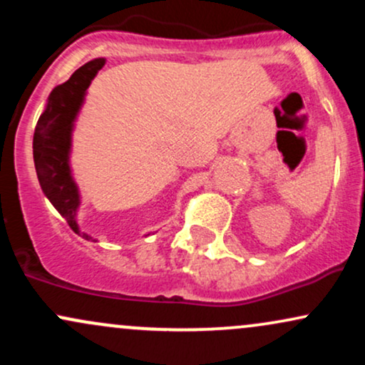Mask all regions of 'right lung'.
I'll use <instances>...</instances> for the list:
<instances>
[{
    "mask_svg": "<svg viewBox=\"0 0 365 365\" xmlns=\"http://www.w3.org/2000/svg\"><path fill=\"white\" fill-rule=\"evenodd\" d=\"M104 63H106L104 58H96L75 70V73L65 83L54 87L43 115L37 121L34 142H32L37 178L44 195L65 217L70 228L86 240H94V238L82 232L78 226L77 212L81 207V192L72 173L70 154H72L75 121L86 101L87 89Z\"/></svg>",
    "mask_w": 365,
    "mask_h": 365,
    "instance_id": "obj_1",
    "label": "right lung"
}]
</instances>
